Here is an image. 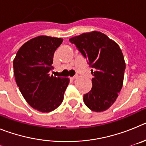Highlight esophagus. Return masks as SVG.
Masks as SVG:
<instances>
[{"mask_svg":"<svg viewBox=\"0 0 146 146\" xmlns=\"http://www.w3.org/2000/svg\"><path fill=\"white\" fill-rule=\"evenodd\" d=\"M77 77H78V75H75V76H74V77H70V79H71V80H73L76 79V78H77Z\"/></svg>","mask_w":146,"mask_h":146,"instance_id":"1","label":"esophagus"}]
</instances>
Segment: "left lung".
I'll use <instances>...</instances> for the list:
<instances>
[{"mask_svg": "<svg viewBox=\"0 0 146 146\" xmlns=\"http://www.w3.org/2000/svg\"><path fill=\"white\" fill-rule=\"evenodd\" d=\"M92 67V88L83 96L85 104L94 112L108 110L115 102L123 86L126 69L118 44L99 31L69 38Z\"/></svg>", "mask_w": 146, "mask_h": 146, "instance_id": "left-lung-1", "label": "left lung"}]
</instances>
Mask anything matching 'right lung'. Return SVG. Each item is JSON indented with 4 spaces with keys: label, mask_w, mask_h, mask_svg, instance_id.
I'll return each mask as SVG.
<instances>
[{
    "label": "right lung",
    "mask_w": 146,
    "mask_h": 146,
    "mask_svg": "<svg viewBox=\"0 0 146 146\" xmlns=\"http://www.w3.org/2000/svg\"><path fill=\"white\" fill-rule=\"evenodd\" d=\"M63 38L39 36L25 42L17 52L14 74L17 85L30 106L42 113L55 110L64 100L66 77L50 75L53 55Z\"/></svg>",
    "instance_id": "1"
}]
</instances>
